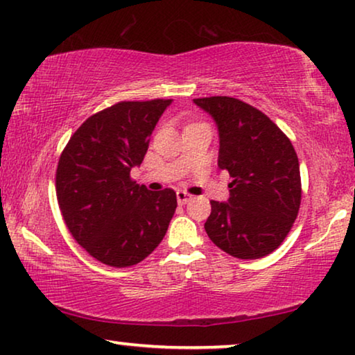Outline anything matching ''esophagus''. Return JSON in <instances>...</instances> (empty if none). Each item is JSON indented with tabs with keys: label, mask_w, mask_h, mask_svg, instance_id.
<instances>
[{
	"label": "esophagus",
	"mask_w": 355,
	"mask_h": 355,
	"mask_svg": "<svg viewBox=\"0 0 355 355\" xmlns=\"http://www.w3.org/2000/svg\"><path fill=\"white\" fill-rule=\"evenodd\" d=\"M189 199H191V196H189L188 193H184V191H177V201H178V204L180 206H183V204H187Z\"/></svg>",
	"instance_id": "esophagus-1"
}]
</instances>
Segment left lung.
<instances>
[{
	"instance_id": "1",
	"label": "left lung",
	"mask_w": 355,
	"mask_h": 355,
	"mask_svg": "<svg viewBox=\"0 0 355 355\" xmlns=\"http://www.w3.org/2000/svg\"><path fill=\"white\" fill-rule=\"evenodd\" d=\"M218 128V167L228 171V202L211 201L204 228L212 243L238 259L275 251L301 206V173L291 141L266 114L230 96L193 99Z\"/></svg>"
}]
</instances>
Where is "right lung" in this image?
<instances>
[{"label": "right lung", "mask_w": 355, "mask_h": 355, "mask_svg": "<svg viewBox=\"0 0 355 355\" xmlns=\"http://www.w3.org/2000/svg\"><path fill=\"white\" fill-rule=\"evenodd\" d=\"M172 99L121 101L88 117L59 157L56 194L73 239L109 267H132L159 246L177 209L173 189L130 178Z\"/></svg>", "instance_id": "1"}]
</instances>
